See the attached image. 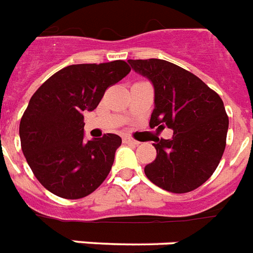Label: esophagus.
I'll use <instances>...</instances> for the list:
<instances>
[{"mask_svg":"<svg viewBox=\"0 0 253 253\" xmlns=\"http://www.w3.org/2000/svg\"><path fill=\"white\" fill-rule=\"evenodd\" d=\"M123 142H125V143H128V144H134V146H138V144H139V142H138V140L132 139V138H130V136H125V138H123Z\"/></svg>","mask_w":253,"mask_h":253,"instance_id":"1","label":"esophagus"}]
</instances>
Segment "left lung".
<instances>
[{"mask_svg": "<svg viewBox=\"0 0 253 253\" xmlns=\"http://www.w3.org/2000/svg\"><path fill=\"white\" fill-rule=\"evenodd\" d=\"M131 69L154 86L150 127L173 131L154 143L157 158L144 167L155 186L184 194L202 186L216 169L225 148L228 117L224 103L203 81L163 59H128Z\"/></svg>", "mask_w": 253, "mask_h": 253, "instance_id": "1", "label": "left lung"}]
</instances>
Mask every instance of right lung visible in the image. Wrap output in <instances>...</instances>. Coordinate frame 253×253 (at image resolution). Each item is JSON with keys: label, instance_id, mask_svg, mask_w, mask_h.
I'll return each instance as SVG.
<instances>
[{"label": "right lung", "instance_id": "1", "mask_svg": "<svg viewBox=\"0 0 253 253\" xmlns=\"http://www.w3.org/2000/svg\"><path fill=\"white\" fill-rule=\"evenodd\" d=\"M125 61L70 65L30 98L19 123L21 147L38 182L65 199L90 195L107 178L122 139L105 134L84 139V114L99 105L106 88L130 73Z\"/></svg>", "mask_w": 253, "mask_h": 253}]
</instances>
